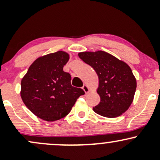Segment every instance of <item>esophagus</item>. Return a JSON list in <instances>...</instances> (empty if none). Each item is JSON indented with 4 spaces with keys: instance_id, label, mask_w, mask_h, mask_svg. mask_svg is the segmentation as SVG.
Wrapping results in <instances>:
<instances>
[{
    "instance_id": "34e87169",
    "label": "esophagus",
    "mask_w": 160,
    "mask_h": 160,
    "mask_svg": "<svg viewBox=\"0 0 160 160\" xmlns=\"http://www.w3.org/2000/svg\"><path fill=\"white\" fill-rule=\"evenodd\" d=\"M82 89H83L84 92H85L86 93L89 92V88L88 87V86L86 85V84H84V85L82 86Z\"/></svg>"
}]
</instances>
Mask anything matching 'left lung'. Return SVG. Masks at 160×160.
<instances>
[{
  "label": "left lung",
  "instance_id": "1",
  "mask_svg": "<svg viewBox=\"0 0 160 160\" xmlns=\"http://www.w3.org/2000/svg\"><path fill=\"white\" fill-rule=\"evenodd\" d=\"M98 74L97 92L101 101L93 111L102 117L113 118L126 112L132 103L136 80L127 64L104 51L78 54Z\"/></svg>",
  "mask_w": 160,
  "mask_h": 160
}]
</instances>
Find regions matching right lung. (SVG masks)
Here are the masks:
<instances>
[{
	"label": "right lung",
	"mask_w": 160,
	"mask_h": 160,
	"mask_svg": "<svg viewBox=\"0 0 160 160\" xmlns=\"http://www.w3.org/2000/svg\"><path fill=\"white\" fill-rule=\"evenodd\" d=\"M69 55L63 51L40 57L29 67L21 82L24 104L39 118L56 121L71 111L85 92L71 86V74L63 71Z\"/></svg>",
	"instance_id": "right-lung-1"
}]
</instances>
